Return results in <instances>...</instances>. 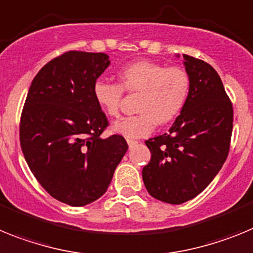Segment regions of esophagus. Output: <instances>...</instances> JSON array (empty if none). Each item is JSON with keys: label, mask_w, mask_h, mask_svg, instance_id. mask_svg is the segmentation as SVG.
Returning a JSON list of instances; mask_svg holds the SVG:
<instances>
[{"label": "esophagus", "mask_w": 253, "mask_h": 253, "mask_svg": "<svg viewBox=\"0 0 253 253\" xmlns=\"http://www.w3.org/2000/svg\"><path fill=\"white\" fill-rule=\"evenodd\" d=\"M127 144H128L129 148H133V146L137 144V141H136V140H132V139H127Z\"/></svg>", "instance_id": "obj_1"}]
</instances>
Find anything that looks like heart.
Masks as SVG:
<instances>
[{
  "label": "heart",
  "mask_w": 253,
  "mask_h": 253,
  "mask_svg": "<svg viewBox=\"0 0 253 253\" xmlns=\"http://www.w3.org/2000/svg\"><path fill=\"white\" fill-rule=\"evenodd\" d=\"M121 84L108 80L95 81L93 94L96 103L109 117H118L125 90L137 93L139 113L113 125L116 133L126 137L150 135L159 124H167L182 111L190 94V76L179 66H167L139 60L118 71Z\"/></svg>",
  "instance_id": "heart-1"
}]
</instances>
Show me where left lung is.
<instances>
[{"label":"left lung","mask_w":253,"mask_h":253,"mask_svg":"<svg viewBox=\"0 0 253 253\" xmlns=\"http://www.w3.org/2000/svg\"><path fill=\"white\" fill-rule=\"evenodd\" d=\"M190 94L168 133L145 141L151 153L142 179L148 192L179 205L214 179L229 153L233 105L220 76L209 63L183 54Z\"/></svg>","instance_id":"left-lung-1"}]
</instances>
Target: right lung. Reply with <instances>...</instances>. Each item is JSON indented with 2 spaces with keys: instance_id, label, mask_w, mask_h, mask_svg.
Wrapping results in <instances>:
<instances>
[{
  "instance_id": "add662e5",
  "label": "right lung",
  "mask_w": 253,
  "mask_h": 253,
  "mask_svg": "<svg viewBox=\"0 0 253 253\" xmlns=\"http://www.w3.org/2000/svg\"><path fill=\"white\" fill-rule=\"evenodd\" d=\"M111 61L70 50L43 66L28 91L20 145L30 170L50 196L84 206L103 196L126 154L124 136L102 139L108 120L93 87Z\"/></svg>"
}]
</instances>
